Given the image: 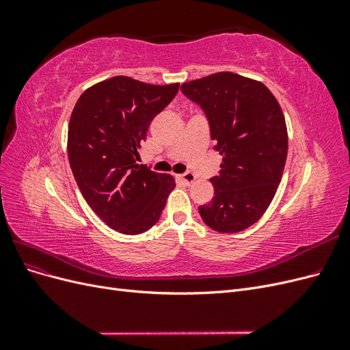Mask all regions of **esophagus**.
<instances>
[{
    "label": "esophagus",
    "instance_id": "esophagus-1",
    "mask_svg": "<svg viewBox=\"0 0 350 350\" xmlns=\"http://www.w3.org/2000/svg\"><path fill=\"white\" fill-rule=\"evenodd\" d=\"M179 179H181V181H183L184 184H187V185H191V184L196 181V175H194L193 172L187 171V172H184L183 175H179Z\"/></svg>",
    "mask_w": 350,
    "mask_h": 350
}]
</instances>
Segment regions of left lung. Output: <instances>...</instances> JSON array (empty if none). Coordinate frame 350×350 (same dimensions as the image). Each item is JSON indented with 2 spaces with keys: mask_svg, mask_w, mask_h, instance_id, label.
I'll return each mask as SVG.
<instances>
[{
  "mask_svg": "<svg viewBox=\"0 0 350 350\" xmlns=\"http://www.w3.org/2000/svg\"><path fill=\"white\" fill-rule=\"evenodd\" d=\"M181 92L204 112L213 149L224 156L210 178L215 197L200 216L221 234L247 229L270 206L288 156L279 103L262 83L229 71L184 83Z\"/></svg>",
  "mask_w": 350,
  "mask_h": 350,
  "instance_id": "1",
  "label": "left lung"
}]
</instances>
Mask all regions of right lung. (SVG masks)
<instances>
[{
    "label": "right lung",
    "instance_id": "obj_1",
    "mask_svg": "<svg viewBox=\"0 0 350 350\" xmlns=\"http://www.w3.org/2000/svg\"><path fill=\"white\" fill-rule=\"evenodd\" d=\"M179 84L154 86L112 77L89 88L68 125V161L88 204L125 235L149 230L162 215L174 178L137 165V149L154 116L176 96Z\"/></svg>",
    "mask_w": 350,
    "mask_h": 350
}]
</instances>
